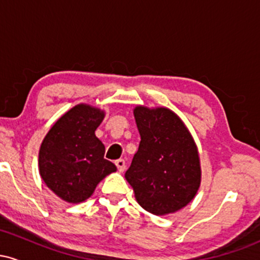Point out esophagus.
Returning a JSON list of instances; mask_svg holds the SVG:
<instances>
[{
	"mask_svg": "<svg viewBox=\"0 0 260 260\" xmlns=\"http://www.w3.org/2000/svg\"><path fill=\"white\" fill-rule=\"evenodd\" d=\"M116 166H117V170L120 172H123L124 169H126V161H124L123 159H118L115 161Z\"/></svg>",
	"mask_w": 260,
	"mask_h": 260,
	"instance_id": "1",
	"label": "esophagus"
}]
</instances>
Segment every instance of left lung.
<instances>
[{
	"label": "left lung",
	"mask_w": 260,
	"mask_h": 260,
	"mask_svg": "<svg viewBox=\"0 0 260 260\" xmlns=\"http://www.w3.org/2000/svg\"><path fill=\"white\" fill-rule=\"evenodd\" d=\"M140 134L126 180L144 210L174 214L194 199L202 182L198 148L186 124L168 107L133 110Z\"/></svg>",
	"instance_id": "8db88e82"
}]
</instances>
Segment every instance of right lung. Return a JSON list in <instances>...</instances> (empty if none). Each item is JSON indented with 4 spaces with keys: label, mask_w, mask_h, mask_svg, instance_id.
Here are the masks:
<instances>
[{
    "label": "right lung",
    "mask_w": 260,
    "mask_h": 260,
    "mask_svg": "<svg viewBox=\"0 0 260 260\" xmlns=\"http://www.w3.org/2000/svg\"><path fill=\"white\" fill-rule=\"evenodd\" d=\"M104 117V110L78 104L45 136L39 150V174L62 201L72 204L86 201L99 182L117 170L104 159L105 147L95 136Z\"/></svg>",
    "instance_id": "add662e5"
}]
</instances>
